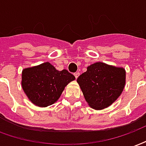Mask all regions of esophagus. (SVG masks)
I'll return each instance as SVG.
<instances>
[{
    "label": "esophagus",
    "instance_id": "esophagus-1",
    "mask_svg": "<svg viewBox=\"0 0 146 146\" xmlns=\"http://www.w3.org/2000/svg\"><path fill=\"white\" fill-rule=\"evenodd\" d=\"M74 76H75V77H76V79L79 76H80V73H79V72H76V73H74Z\"/></svg>",
    "mask_w": 146,
    "mask_h": 146
}]
</instances>
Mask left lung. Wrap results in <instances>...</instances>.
<instances>
[{
	"label": "left lung",
	"instance_id": "obj_1",
	"mask_svg": "<svg viewBox=\"0 0 146 146\" xmlns=\"http://www.w3.org/2000/svg\"><path fill=\"white\" fill-rule=\"evenodd\" d=\"M77 83L90 106L100 110L112 104L122 93L125 70L104 62H96L79 76Z\"/></svg>",
	"mask_w": 146,
	"mask_h": 146
}]
</instances>
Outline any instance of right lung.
<instances>
[{"label":"right lung","instance_id":"right-lung-1","mask_svg":"<svg viewBox=\"0 0 146 146\" xmlns=\"http://www.w3.org/2000/svg\"><path fill=\"white\" fill-rule=\"evenodd\" d=\"M74 80L75 76L66 70L58 71L47 62L23 70L21 86L34 104L47 107L55 103L65 87Z\"/></svg>","mask_w":146,"mask_h":146}]
</instances>
